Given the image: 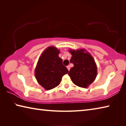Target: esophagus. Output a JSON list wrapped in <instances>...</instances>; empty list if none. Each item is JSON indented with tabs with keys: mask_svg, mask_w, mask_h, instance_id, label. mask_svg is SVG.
Instances as JSON below:
<instances>
[{
	"mask_svg": "<svg viewBox=\"0 0 126 126\" xmlns=\"http://www.w3.org/2000/svg\"><path fill=\"white\" fill-rule=\"evenodd\" d=\"M67 69H68V71H70V68H70V66L69 65H68L67 66Z\"/></svg>",
	"mask_w": 126,
	"mask_h": 126,
	"instance_id": "esophagus-1",
	"label": "esophagus"
}]
</instances>
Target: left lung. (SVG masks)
<instances>
[{"instance_id":"1","label":"left lung","mask_w":126,"mask_h":126,"mask_svg":"<svg viewBox=\"0 0 126 126\" xmlns=\"http://www.w3.org/2000/svg\"><path fill=\"white\" fill-rule=\"evenodd\" d=\"M69 52L72 55L70 62L73 64L74 67L71 68L68 75L76 86L87 88L94 82L97 75L94 60L89 53L83 49H69Z\"/></svg>"}]
</instances>
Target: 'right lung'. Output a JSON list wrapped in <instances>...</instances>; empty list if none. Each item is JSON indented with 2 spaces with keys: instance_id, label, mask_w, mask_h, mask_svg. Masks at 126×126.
I'll use <instances>...</instances> for the list:
<instances>
[{
  "instance_id": "right-lung-1",
  "label": "right lung",
  "mask_w": 126,
  "mask_h": 126,
  "mask_svg": "<svg viewBox=\"0 0 126 126\" xmlns=\"http://www.w3.org/2000/svg\"><path fill=\"white\" fill-rule=\"evenodd\" d=\"M60 50L55 47H49L43 52L35 69V76L40 86L50 90L60 84L62 78L68 73L67 67L58 55Z\"/></svg>"
}]
</instances>
